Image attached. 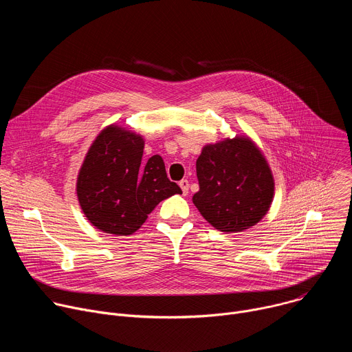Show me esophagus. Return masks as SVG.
I'll list each match as a JSON object with an SVG mask.
<instances>
[{"instance_id":"obj_1","label":"esophagus","mask_w":352,"mask_h":352,"mask_svg":"<svg viewBox=\"0 0 352 352\" xmlns=\"http://www.w3.org/2000/svg\"><path fill=\"white\" fill-rule=\"evenodd\" d=\"M178 185H179L181 189H182V195L186 196L188 192H189V182H188V179H181Z\"/></svg>"}]
</instances>
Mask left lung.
Listing matches in <instances>:
<instances>
[{"mask_svg":"<svg viewBox=\"0 0 352 352\" xmlns=\"http://www.w3.org/2000/svg\"><path fill=\"white\" fill-rule=\"evenodd\" d=\"M196 174L200 189L192 197L193 205L219 231L242 232L256 226L272 206V168L248 135L205 144Z\"/></svg>","mask_w":352,"mask_h":352,"instance_id":"1","label":"left lung"}]
</instances>
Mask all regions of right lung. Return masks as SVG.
Wrapping results in <instances>:
<instances>
[{
	"instance_id": "add662e5",
	"label": "right lung",
	"mask_w": 352,
	"mask_h": 352,
	"mask_svg": "<svg viewBox=\"0 0 352 352\" xmlns=\"http://www.w3.org/2000/svg\"><path fill=\"white\" fill-rule=\"evenodd\" d=\"M144 138L117 124L90 144L76 179L79 206L91 226L106 234L138 231L162 200L182 193L167 178L162 156L142 160Z\"/></svg>"
}]
</instances>
